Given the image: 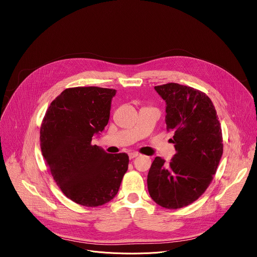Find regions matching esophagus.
<instances>
[{
	"label": "esophagus",
	"instance_id": "34e87169",
	"mask_svg": "<svg viewBox=\"0 0 257 257\" xmlns=\"http://www.w3.org/2000/svg\"><path fill=\"white\" fill-rule=\"evenodd\" d=\"M137 156H139V154H138V153H135V152H131V153H129V158H130V159H134V158H136Z\"/></svg>",
	"mask_w": 257,
	"mask_h": 257
}]
</instances>
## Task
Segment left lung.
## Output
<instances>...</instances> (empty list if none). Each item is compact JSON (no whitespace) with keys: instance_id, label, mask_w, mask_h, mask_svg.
<instances>
[{"instance_id":"obj_1","label":"left lung","mask_w":257,"mask_h":257,"mask_svg":"<svg viewBox=\"0 0 257 257\" xmlns=\"http://www.w3.org/2000/svg\"><path fill=\"white\" fill-rule=\"evenodd\" d=\"M166 101L167 130L176 154L170 164L157 157L148 175L151 197L159 205L177 209L198 199L207 189L223 155L221 123L210 98L178 83L155 86Z\"/></svg>"}]
</instances>
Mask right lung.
Returning <instances> with one entry per match:
<instances>
[{
  "label": "right lung",
  "instance_id": "right-lung-1",
  "mask_svg": "<svg viewBox=\"0 0 257 257\" xmlns=\"http://www.w3.org/2000/svg\"><path fill=\"white\" fill-rule=\"evenodd\" d=\"M116 90L67 88L48 107L41 126V149L55 182L72 201L87 207L111 201L128 170L125 153L106 154L92 145L109 119Z\"/></svg>",
  "mask_w": 257,
  "mask_h": 257
}]
</instances>
